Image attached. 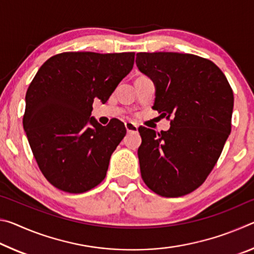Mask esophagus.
Instances as JSON below:
<instances>
[{
  "mask_svg": "<svg viewBox=\"0 0 254 254\" xmlns=\"http://www.w3.org/2000/svg\"><path fill=\"white\" fill-rule=\"evenodd\" d=\"M124 126H126V128H127V132H136L137 131V126L135 123L126 122V123H124Z\"/></svg>",
  "mask_w": 254,
  "mask_h": 254,
  "instance_id": "esophagus-1",
  "label": "esophagus"
}]
</instances>
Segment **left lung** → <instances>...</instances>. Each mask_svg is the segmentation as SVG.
<instances>
[{"mask_svg": "<svg viewBox=\"0 0 254 254\" xmlns=\"http://www.w3.org/2000/svg\"><path fill=\"white\" fill-rule=\"evenodd\" d=\"M139 70L156 85L152 106L168 131L140 127L141 177L156 194L179 197L203 184L231 133L233 91L213 62L179 53H139Z\"/></svg>", "mask_w": 254, "mask_h": 254, "instance_id": "1", "label": "left lung"}]
</instances>
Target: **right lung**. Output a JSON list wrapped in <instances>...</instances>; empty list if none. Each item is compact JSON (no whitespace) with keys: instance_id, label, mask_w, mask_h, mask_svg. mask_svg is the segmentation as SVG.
<instances>
[{"instance_id":"add662e5","label":"right lung","mask_w":254,"mask_h":254,"mask_svg":"<svg viewBox=\"0 0 254 254\" xmlns=\"http://www.w3.org/2000/svg\"><path fill=\"white\" fill-rule=\"evenodd\" d=\"M134 53H63L42 65L25 94L23 128L46 179L80 194L105 178L112 153L126 135L118 119L106 127L91 118L133 68Z\"/></svg>"}]
</instances>
